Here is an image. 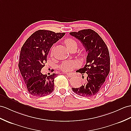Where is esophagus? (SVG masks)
<instances>
[{"label":"esophagus","mask_w":131,"mask_h":131,"mask_svg":"<svg viewBox=\"0 0 131 131\" xmlns=\"http://www.w3.org/2000/svg\"><path fill=\"white\" fill-rule=\"evenodd\" d=\"M65 75L67 76L68 77H72V76L73 75L72 73H65Z\"/></svg>","instance_id":"1"}]
</instances>
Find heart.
Wrapping results in <instances>:
<instances>
[{"instance_id": "obj_1", "label": "heart", "mask_w": 131, "mask_h": 131, "mask_svg": "<svg viewBox=\"0 0 131 131\" xmlns=\"http://www.w3.org/2000/svg\"><path fill=\"white\" fill-rule=\"evenodd\" d=\"M64 43L66 46L67 47V48L71 50L72 49H76L77 48L78 44L77 41L72 38H67L64 41ZM53 48L51 49V53H53ZM81 56H83L82 53ZM77 66V63L73 60H66L63 62L59 66L60 69L64 72H68L72 71L73 69H74Z\"/></svg>"}]
</instances>
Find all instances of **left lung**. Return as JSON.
<instances>
[{
  "label": "left lung",
  "mask_w": 131,
  "mask_h": 131,
  "mask_svg": "<svg viewBox=\"0 0 131 131\" xmlns=\"http://www.w3.org/2000/svg\"><path fill=\"white\" fill-rule=\"evenodd\" d=\"M81 41L88 52L87 62L77 72L85 73L84 83L79 88H72L79 95L92 97L102 87L110 71V57L106 43L99 34L91 29L69 33ZM83 78L84 77L82 76ZM84 79V78H83Z\"/></svg>",
  "instance_id": "1"
}]
</instances>
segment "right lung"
Here are the masks:
<instances>
[{"instance_id": "obj_1", "label": "right lung", "mask_w": 131, "mask_h": 131, "mask_svg": "<svg viewBox=\"0 0 131 131\" xmlns=\"http://www.w3.org/2000/svg\"><path fill=\"white\" fill-rule=\"evenodd\" d=\"M65 34L40 29L31 34L22 46L18 66L28 92L33 96H46L54 89L57 74L47 76L40 71L47 63L51 47Z\"/></svg>"}]
</instances>
